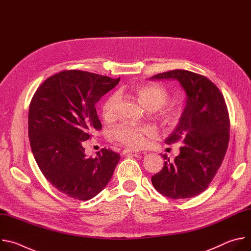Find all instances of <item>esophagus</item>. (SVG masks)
I'll return each instance as SVG.
<instances>
[{"label": "esophagus", "mask_w": 251, "mask_h": 251, "mask_svg": "<svg viewBox=\"0 0 251 251\" xmlns=\"http://www.w3.org/2000/svg\"><path fill=\"white\" fill-rule=\"evenodd\" d=\"M123 154H138V153H140L139 151H137V150H131V149H124L123 150V152H122Z\"/></svg>", "instance_id": "34e87169"}]
</instances>
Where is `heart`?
Instances as JSON below:
<instances>
[{
  "label": "heart",
  "instance_id": "heart-1",
  "mask_svg": "<svg viewBox=\"0 0 251 251\" xmlns=\"http://www.w3.org/2000/svg\"><path fill=\"white\" fill-rule=\"evenodd\" d=\"M134 93L139 102L151 111L164 127L171 128L176 125L181 117V110L177 107L168 104L171 93L163 85L156 82L142 84L134 88ZM118 95L111 94L101 105V115L106 121L116 117ZM154 129L150 126H132L121 124L110 131V138L129 148H140L146 144L148 137L153 136Z\"/></svg>",
  "mask_w": 251,
  "mask_h": 251
}]
</instances>
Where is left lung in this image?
Returning <instances> with one entry per match:
<instances>
[{
    "mask_svg": "<svg viewBox=\"0 0 251 251\" xmlns=\"http://www.w3.org/2000/svg\"><path fill=\"white\" fill-rule=\"evenodd\" d=\"M152 79L174 78L187 93V105L176 128L166 139L169 145L182 142L180 155L167 160L152 176L163 196L189 199L207 189L225 159L229 141V115L225 97L207 77L186 69L158 74Z\"/></svg>",
    "mask_w": 251,
    "mask_h": 251,
    "instance_id": "left-lung-1",
    "label": "left lung"
}]
</instances>
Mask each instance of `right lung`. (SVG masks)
Wrapping results in <instances>:
<instances>
[{
	"label": "right lung",
	"mask_w": 251,
	"mask_h": 251,
	"mask_svg": "<svg viewBox=\"0 0 251 251\" xmlns=\"http://www.w3.org/2000/svg\"><path fill=\"white\" fill-rule=\"evenodd\" d=\"M120 81L88 71L63 70L46 79L28 109L29 144L40 170L60 193L88 201L109 183L120 155L102 148L87 158L82 143L101 130L95 103Z\"/></svg>",
	"instance_id": "obj_1"
}]
</instances>
